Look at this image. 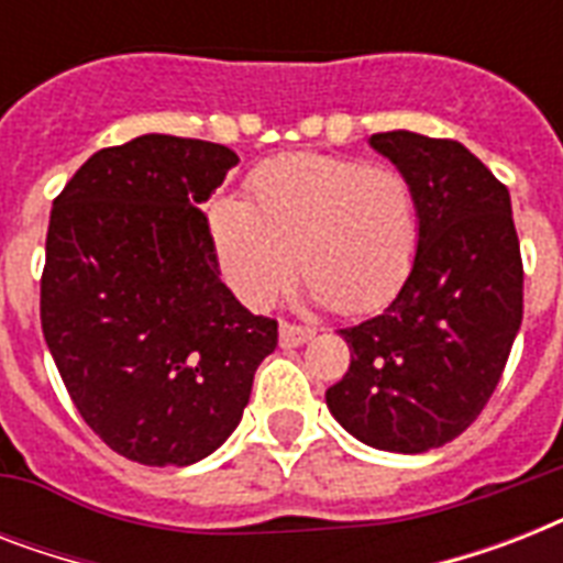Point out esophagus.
I'll list each match as a JSON object with an SVG mask.
<instances>
[{
  "label": "esophagus",
  "mask_w": 563,
  "mask_h": 563,
  "mask_svg": "<svg viewBox=\"0 0 563 563\" xmlns=\"http://www.w3.org/2000/svg\"><path fill=\"white\" fill-rule=\"evenodd\" d=\"M312 335H316V333H312L309 327L289 324V321H283V324H280V347H300V344H307Z\"/></svg>",
  "instance_id": "34e87169"
}]
</instances>
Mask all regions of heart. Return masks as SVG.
<instances>
[{"label":"heart","instance_id":"heart-1","mask_svg":"<svg viewBox=\"0 0 563 563\" xmlns=\"http://www.w3.org/2000/svg\"><path fill=\"white\" fill-rule=\"evenodd\" d=\"M207 228L221 277L251 309L268 307L298 263L312 303L368 312L402 289L420 247L409 178L330 154L265 163L251 201H212Z\"/></svg>","mask_w":563,"mask_h":563}]
</instances>
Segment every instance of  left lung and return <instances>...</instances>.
Wrapping results in <instances>:
<instances>
[{"mask_svg":"<svg viewBox=\"0 0 563 563\" xmlns=\"http://www.w3.org/2000/svg\"><path fill=\"white\" fill-rule=\"evenodd\" d=\"M418 195L409 280L371 321L339 330L351 368L327 409L388 453L444 446L479 418L523 321V263L508 189L455 140L388 131L368 140Z\"/></svg>","mask_w":563,"mask_h":563,"instance_id":"8db88e82","label":"left lung"}]
</instances>
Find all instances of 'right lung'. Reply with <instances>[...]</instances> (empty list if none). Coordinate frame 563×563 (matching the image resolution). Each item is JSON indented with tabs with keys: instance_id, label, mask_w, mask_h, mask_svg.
I'll return each instance as SVG.
<instances>
[{
	"instance_id": "right-lung-1",
	"label": "right lung",
	"mask_w": 563,
	"mask_h": 563,
	"mask_svg": "<svg viewBox=\"0 0 563 563\" xmlns=\"http://www.w3.org/2000/svg\"><path fill=\"white\" fill-rule=\"evenodd\" d=\"M228 145L143 134L101 148L52 203L40 321L75 409L148 467H187L239 427L277 321L221 283L210 201Z\"/></svg>"
}]
</instances>
